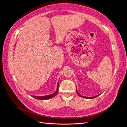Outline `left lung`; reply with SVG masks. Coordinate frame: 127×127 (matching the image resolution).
I'll return each mask as SVG.
<instances>
[{
  "label": "left lung",
  "instance_id": "left-lung-1",
  "mask_svg": "<svg viewBox=\"0 0 127 127\" xmlns=\"http://www.w3.org/2000/svg\"><path fill=\"white\" fill-rule=\"evenodd\" d=\"M76 92H77V93L78 94V95L79 96H80V97H83V98H87V99H92V98H95V97H97V96H98L99 95H101L102 93H101V94H98V95H96V96H93V97H86V96H82V95H80L78 92V91H77V88H76Z\"/></svg>",
  "mask_w": 127,
  "mask_h": 127
}]
</instances>
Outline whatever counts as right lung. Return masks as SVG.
<instances>
[{
  "label": "right lung",
  "mask_w": 127,
  "mask_h": 127,
  "mask_svg": "<svg viewBox=\"0 0 127 127\" xmlns=\"http://www.w3.org/2000/svg\"><path fill=\"white\" fill-rule=\"evenodd\" d=\"M58 89H59V82L57 83V90L55 93H53L52 94L48 95H45V96H34L32 95V96L34 98H35L37 99H40V100H47V99H49L50 98H51L52 97H54L55 96L57 95V94L58 92Z\"/></svg>",
  "instance_id": "1"
}]
</instances>
